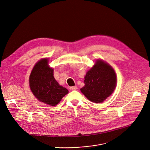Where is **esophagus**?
Here are the masks:
<instances>
[{
	"mask_svg": "<svg viewBox=\"0 0 150 150\" xmlns=\"http://www.w3.org/2000/svg\"><path fill=\"white\" fill-rule=\"evenodd\" d=\"M76 88H77L76 86H72V87H70V89H71V90H76Z\"/></svg>",
	"mask_w": 150,
	"mask_h": 150,
	"instance_id": "1",
	"label": "esophagus"
}]
</instances>
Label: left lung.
I'll return each instance as SVG.
<instances>
[{"instance_id": "1", "label": "left lung", "mask_w": 150, "mask_h": 150, "mask_svg": "<svg viewBox=\"0 0 150 150\" xmlns=\"http://www.w3.org/2000/svg\"><path fill=\"white\" fill-rule=\"evenodd\" d=\"M85 86L81 91L90 101L101 103L113 93L117 84V76L108 63L97 60L84 77Z\"/></svg>"}]
</instances>
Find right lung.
I'll return each mask as SVG.
<instances>
[{
    "instance_id": "obj_1",
    "label": "right lung",
    "mask_w": 150,
    "mask_h": 150,
    "mask_svg": "<svg viewBox=\"0 0 150 150\" xmlns=\"http://www.w3.org/2000/svg\"><path fill=\"white\" fill-rule=\"evenodd\" d=\"M48 62L47 59H44L36 63L29 77V84L38 100L50 106H56L69 91L59 84L53 76L54 70Z\"/></svg>"
}]
</instances>
